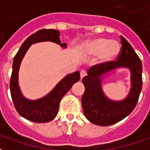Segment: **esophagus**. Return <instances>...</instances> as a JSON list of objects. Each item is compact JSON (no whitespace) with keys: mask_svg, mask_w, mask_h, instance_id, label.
Returning a JSON list of instances; mask_svg holds the SVG:
<instances>
[{"mask_svg":"<svg viewBox=\"0 0 150 150\" xmlns=\"http://www.w3.org/2000/svg\"><path fill=\"white\" fill-rule=\"evenodd\" d=\"M87 75V72L85 70H81V71H80V78H83L84 76H86Z\"/></svg>","mask_w":150,"mask_h":150,"instance_id":"esophagus-1","label":"esophagus"}]
</instances>
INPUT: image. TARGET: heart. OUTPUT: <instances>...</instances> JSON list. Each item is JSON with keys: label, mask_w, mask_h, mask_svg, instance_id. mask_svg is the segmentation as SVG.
<instances>
[{"label": "heart", "mask_w": 150, "mask_h": 150, "mask_svg": "<svg viewBox=\"0 0 150 150\" xmlns=\"http://www.w3.org/2000/svg\"><path fill=\"white\" fill-rule=\"evenodd\" d=\"M89 54L97 55L102 62H110L116 58L120 50L119 44L116 41H109L106 38H96L87 45Z\"/></svg>", "instance_id": "heart-1"}]
</instances>
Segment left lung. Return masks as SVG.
I'll return each instance as SVG.
<instances>
[{"label":"left lung","mask_w":150,"mask_h":150,"mask_svg":"<svg viewBox=\"0 0 150 150\" xmlns=\"http://www.w3.org/2000/svg\"><path fill=\"white\" fill-rule=\"evenodd\" d=\"M121 48L116 61L92 66L82 79L85 91L82 106L86 118L95 125L108 126L125 118L135 108L142 88V63L131 45L120 36ZM118 67H127L131 71L132 88L128 97L122 101L108 100L101 89L102 75Z\"/></svg>","instance_id":"obj_1"}]
</instances>
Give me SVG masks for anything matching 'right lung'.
Instances as JSON below:
<instances>
[{
    "mask_svg": "<svg viewBox=\"0 0 150 150\" xmlns=\"http://www.w3.org/2000/svg\"><path fill=\"white\" fill-rule=\"evenodd\" d=\"M46 41L55 42L62 47L67 46L66 43H61L59 39V32L55 30L43 29L30 35L22 43L13 59L9 85L12 100L17 112L22 117L37 123L49 122L55 118L62 98L71 89L72 85L80 79L79 71L67 75L49 94L39 100H29L21 95L18 86V71L21 60L32 44Z\"/></svg>",
    "mask_w": 150,
    "mask_h": 150,
    "instance_id": "1",
    "label": "right lung"
}]
</instances>
